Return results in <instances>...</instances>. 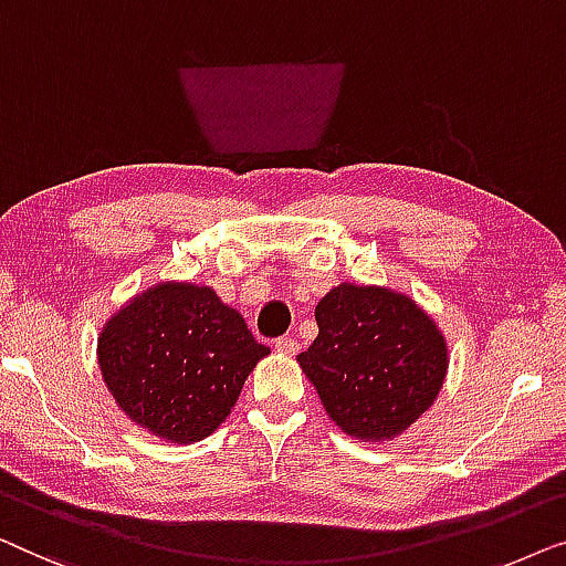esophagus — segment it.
<instances>
[{
    "label": "esophagus",
    "mask_w": 566,
    "mask_h": 566,
    "mask_svg": "<svg viewBox=\"0 0 566 566\" xmlns=\"http://www.w3.org/2000/svg\"><path fill=\"white\" fill-rule=\"evenodd\" d=\"M274 346H276V352L284 354V356H294V354L300 352V344H297V340H294L292 336H282V338H276V340H274Z\"/></svg>",
    "instance_id": "1"
}]
</instances>
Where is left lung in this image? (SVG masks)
I'll list each match as a JSON object with an SVG mask.
<instances>
[{"mask_svg":"<svg viewBox=\"0 0 566 566\" xmlns=\"http://www.w3.org/2000/svg\"><path fill=\"white\" fill-rule=\"evenodd\" d=\"M315 321L317 338L297 361L344 433L397 439L439 397L449 346L408 294L344 282L317 302Z\"/></svg>","mask_w":566,"mask_h":566,"instance_id":"1","label":"left lung"}]
</instances>
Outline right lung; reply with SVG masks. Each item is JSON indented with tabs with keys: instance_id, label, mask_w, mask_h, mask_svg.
<instances>
[{
	"instance_id": "1",
	"label": "right lung",
	"mask_w": 566,
	"mask_h": 566,
	"mask_svg": "<svg viewBox=\"0 0 566 566\" xmlns=\"http://www.w3.org/2000/svg\"><path fill=\"white\" fill-rule=\"evenodd\" d=\"M269 348L214 290L161 282L105 323L102 379L138 428L171 443L210 436L230 416L243 381Z\"/></svg>"
}]
</instances>
